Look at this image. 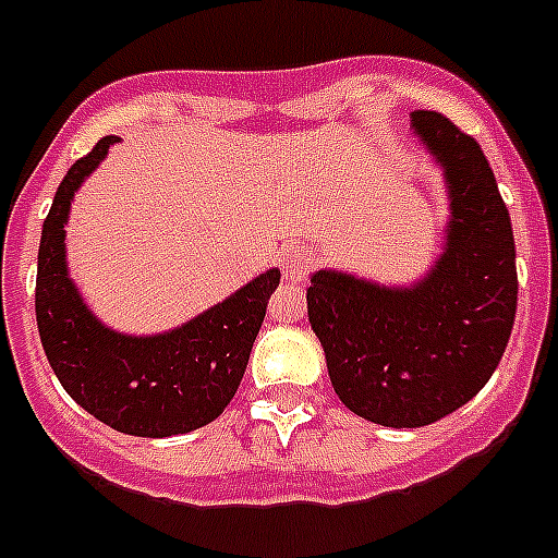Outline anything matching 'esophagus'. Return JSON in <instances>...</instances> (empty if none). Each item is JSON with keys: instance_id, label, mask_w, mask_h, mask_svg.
<instances>
[{"instance_id": "obj_1", "label": "esophagus", "mask_w": 558, "mask_h": 558, "mask_svg": "<svg viewBox=\"0 0 558 558\" xmlns=\"http://www.w3.org/2000/svg\"><path fill=\"white\" fill-rule=\"evenodd\" d=\"M279 265H282L284 279L301 282L306 276V270L313 268V254L306 252L304 245H284L282 254H279Z\"/></svg>"}]
</instances>
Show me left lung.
<instances>
[{
  "label": "left lung",
  "instance_id": "obj_1",
  "mask_svg": "<svg viewBox=\"0 0 558 558\" xmlns=\"http://www.w3.org/2000/svg\"><path fill=\"white\" fill-rule=\"evenodd\" d=\"M412 135L446 182L434 263L403 284L320 268L306 288L337 398L390 428L464 407L498 367L518 313L512 221L482 146L434 110L412 112Z\"/></svg>",
  "mask_w": 558,
  "mask_h": 558
}]
</instances>
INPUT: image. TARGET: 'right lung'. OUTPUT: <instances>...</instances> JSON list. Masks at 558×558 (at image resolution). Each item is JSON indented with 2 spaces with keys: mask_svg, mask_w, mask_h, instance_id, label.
<instances>
[{
  "mask_svg": "<svg viewBox=\"0 0 558 558\" xmlns=\"http://www.w3.org/2000/svg\"><path fill=\"white\" fill-rule=\"evenodd\" d=\"M121 137L107 135L76 160L54 193L38 245L35 315L46 360L85 412L132 437H171L207 426L238 392L279 268H268L185 324L126 335L85 304L71 279L65 223L85 179Z\"/></svg>",
  "mask_w": 558,
  "mask_h": 558,
  "instance_id": "add662e5",
  "label": "right lung"
}]
</instances>
